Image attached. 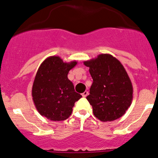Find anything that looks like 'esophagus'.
I'll return each instance as SVG.
<instances>
[{
    "mask_svg": "<svg viewBox=\"0 0 158 158\" xmlns=\"http://www.w3.org/2000/svg\"><path fill=\"white\" fill-rule=\"evenodd\" d=\"M89 95V92H87V91H85V92H83V93L82 94V97H86L87 95Z\"/></svg>",
    "mask_w": 158,
    "mask_h": 158,
    "instance_id": "esophagus-1",
    "label": "esophagus"
}]
</instances>
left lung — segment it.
<instances>
[{"instance_id":"1","label":"left lung","mask_w":158,"mask_h":158,"mask_svg":"<svg viewBox=\"0 0 158 158\" xmlns=\"http://www.w3.org/2000/svg\"><path fill=\"white\" fill-rule=\"evenodd\" d=\"M93 82L87 100L102 122H112L125 114L133 98V87L126 70L115 57L100 54L84 61Z\"/></svg>"}]
</instances>
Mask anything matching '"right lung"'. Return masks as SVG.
<instances>
[{"instance_id": "add662e5", "label": "right lung", "mask_w": 158, "mask_h": 158, "mask_svg": "<svg viewBox=\"0 0 158 158\" xmlns=\"http://www.w3.org/2000/svg\"><path fill=\"white\" fill-rule=\"evenodd\" d=\"M76 64V61L63 62L57 56L41 63L32 87L33 103L41 115L54 122L64 121L71 115L75 102L82 97L75 92L67 76Z\"/></svg>"}]
</instances>
